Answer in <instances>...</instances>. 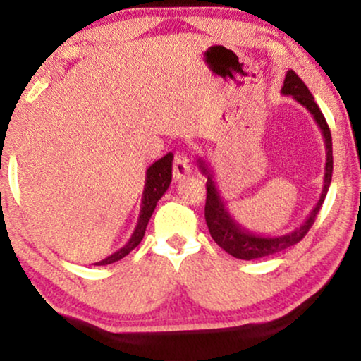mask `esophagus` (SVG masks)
<instances>
[{
	"label": "esophagus",
	"mask_w": 361,
	"mask_h": 361,
	"mask_svg": "<svg viewBox=\"0 0 361 361\" xmlns=\"http://www.w3.org/2000/svg\"><path fill=\"white\" fill-rule=\"evenodd\" d=\"M191 171V163L190 158L185 155V153H178L175 157V161H173V176L176 180H183L185 176H188Z\"/></svg>",
	"instance_id": "esophagus-1"
}]
</instances>
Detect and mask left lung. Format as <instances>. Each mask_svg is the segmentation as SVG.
Masks as SVG:
<instances>
[{"label":"left lung","mask_w":361,"mask_h":361,"mask_svg":"<svg viewBox=\"0 0 361 361\" xmlns=\"http://www.w3.org/2000/svg\"><path fill=\"white\" fill-rule=\"evenodd\" d=\"M282 95H292V99L297 100L300 105L309 110L312 117L320 127L322 137L325 142V173H324V186H322L320 198L307 216V219L302 223L299 228H295L290 233L282 234V236H262V234H256L249 231L238 223L236 219L231 216V213L226 208L224 200L221 198L218 186H216L213 170H211L208 161L203 158H198V168L201 173L206 176V206H204V218L206 224H208L211 238L219 247H223L226 252L231 254L233 257L243 259V261H252V259L272 256V254L282 252L290 246H294L299 241L304 239V236L309 233L312 224L315 223L317 214L324 204V200L329 191L330 181H331V171H334V155H331V133L324 114L320 112L319 105L315 104L314 95L307 89V85L302 82V79L295 74L294 71H287L284 85L281 89Z\"/></svg>","instance_id":"1"}]
</instances>
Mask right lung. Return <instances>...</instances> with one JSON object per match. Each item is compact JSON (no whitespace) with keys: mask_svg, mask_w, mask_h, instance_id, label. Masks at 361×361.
I'll return each mask as SVG.
<instances>
[{"mask_svg":"<svg viewBox=\"0 0 361 361\" xmlns=\"http://www.w3.org/2000/svg\"><path fill=\"white\" fill-rule=\"evenodd\" d=\"M171 163H173V153H166L165 157L148 166L147 175H145V188H143V196H142L140 216H138L137 226L135 229H133L132 238L128 239V243L125 244L123 247H120L117 252L110 254L109 257L95 262V266H107V264L117 262L140 244L143 236H145L148 221H150L153 211L157 208L158 200L166 193L168 186L171 183Z\"/></svg>","mask_w":361,"mask_h":361,"instance_id":"obj_1","label":"right lung"}]
</instances>
